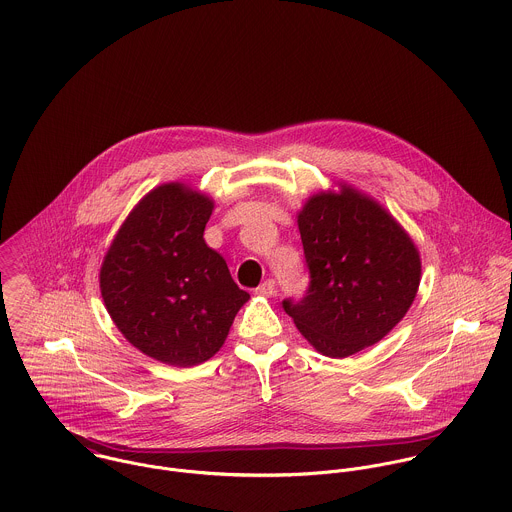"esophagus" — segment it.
<instances>
[{
	"label": "esophagus",
	"mask_w": 512,
	"mask_h": 512,
	"mask_svg": "<svg viewBox=\"0 0 512 512\" xmlns=\"http://www.w3.org/2000/svg\"><path fill=\"white\" fill-rule=\"evenodd\" d=\"M275 291H277V285H275L273 279H267L265 283H261V285L255 289V293H257L259 297H273Z\"/></svg>",
	"instance_id": "esophagus-1"
}]
</instances>
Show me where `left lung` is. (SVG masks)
Segmentation results:
<instances>
[{"instance_id":"obj_1","label":"left lung","mask_w":512,"mask_h":512,"mask_svg":"<svg viewBox=\"0 0 512 512\" xmlns=\"http://www.w3.org/2000/svg\"><path fill=\"white\" fill-rule=\"evenodd\" d=\"M307 295L283 308L324 356L346 358L380 342L408 312L421 279L419 251L376 200L340 184L299 211Z\"/></svg>"}]
</instances>
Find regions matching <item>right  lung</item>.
I'll return each instance as SVG.
<instances>
[{"mask_svg":"<svg viewBox=\"0 0 512 512\" xmlns=\"http://www.w3.org/2000/svg\"><path fill=\"white\" fill-rule=\"evenodd\" d=\"M213 200L186 184L154 188L128 213L101 267L104 307L142 354L188 368L209 360L249 301L207 247Z\"/></svg>","mask_w":512,"mask_h":512,"instance_id":"right-lung-1","label":"right lung"}]
</instances>
